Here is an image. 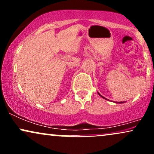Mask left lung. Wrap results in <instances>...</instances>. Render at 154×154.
<instances>
[{"instance_id": "1", "label": "left lung", "mask_w": 154, "mask_h": 154, "mask_svg": "<svg viewBox=\"0 0 154 154\" xmlns=\"http://www.w3.org/2000/svg\"><path fill=\"white\" fill-rule=\"evenodd\" d=\"M98 93V95H99L100 97H102V98H104V99H106V98H104V97H103V96H102V95H100L99 93ZM116 103H124V102H119V103H118V102H116Z\"/></svg>"}]
</instances>
